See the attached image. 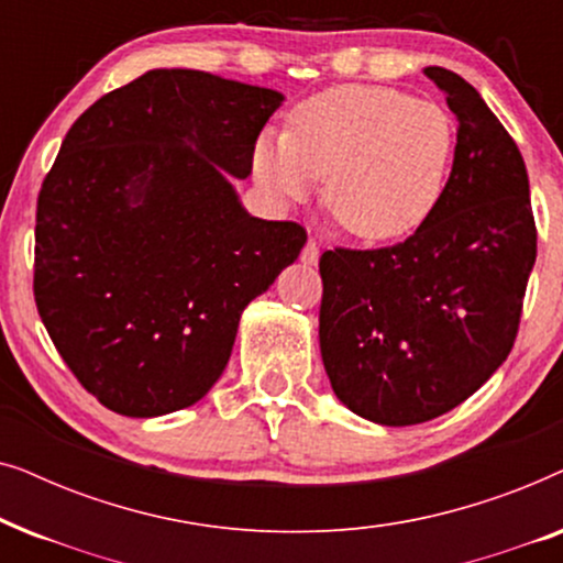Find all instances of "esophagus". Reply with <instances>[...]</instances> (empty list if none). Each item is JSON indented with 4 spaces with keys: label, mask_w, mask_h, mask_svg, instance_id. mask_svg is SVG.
<instances>
[{
    "label": "esophagus",
    "mask_w": 563,
    "mask_h": 563,
    "mask_svg": "<svg viewBox=\"0 0 563 563\" xmlns=\"http://www.w3.org/2000/svg\"><path fill=\"white\" fill-rule=\"evenodd\" d=\"M299 258H302V264H307V266H314V264H318V258H320V245L314 243L312 238H310V241L305 243L302 256H299Z\"/></svg>",
    "instance_id": "obj_1"
}]
</instances>
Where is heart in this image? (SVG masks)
<instances>
[{
	"instance_id": "b5f03b06",
	"label": "heart",
	"mask_w": 563,
	"mask_h": 563,
	"mask_svg": "<svg viewBox=\"0 0 563 563\" xmlns=\"http://www.w3.org/2000/svg\"><path fill=\"white\" fill-rule=\"evenodd\" d=\"M456 130L433 102L387 87H335L295 107L287 135H266L256 176L279 199L312 195L361 241H395L435 210Z\"/></svg>"
}]
</instances>
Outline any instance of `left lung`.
Wrapping results in <instances>:
<instances>
[{
	"label": "left lung",
	"mask_w": 563,
	"mask_h": 563,
	"mask_svg": "<svg viewBox=\"0 0 563 563\" xmlns=\"http://www.w3.org/2000/svg\"><path fill=\"white\" fill-rule=\"evenodd\" d=\"M426 76L459 120L435 210L402 243L320 256L330 387L361 418L397 428L453 410L503 366L538 241L518 143L459 74Z\"/></svg>",
	"instance_id": "left-lung-1"
}]
</instances>
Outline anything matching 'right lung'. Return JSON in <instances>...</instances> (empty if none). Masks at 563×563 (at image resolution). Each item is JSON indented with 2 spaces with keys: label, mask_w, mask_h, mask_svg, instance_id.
Here are the masks:
<instances>
[{
  "label": "right lung",
  "mask_w": 563,
  "mask_h": 563,
  "mask_svg": "<svg viewBox=\"0 0 563 563\" xmlns=\"http://www.w3.org/2000/svg\"><path fill=\"white\" fill-rule=\"evenodd\" d=\"M274 89L156 68L97 99L37 195L33 291L53 345L89 395L128 418L202 399L241 312L307 243L299 222L251 218L245 179Z\"/></svg>",
  "instance_id": "1"
}]
</instances>
